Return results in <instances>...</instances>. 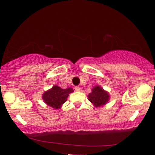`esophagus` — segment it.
I'll use <instances>...</instances> for the list:
<instances>
[{
	"label": "esophagus",
	"mask_w": 155,
	"mask_h": 155,
	"mask_svg": "<svg viewBox=\"0 0 155 155\" xmlns=\"http://www.w3.org/2000/svg\"><path fill=\"white\" fill-rule=\"evenodd\" d=\"M75 90L76 91V92H80V87H78V86L75 87Z\"/></svg>",
	"instance_id": "1"
}]
</instances>
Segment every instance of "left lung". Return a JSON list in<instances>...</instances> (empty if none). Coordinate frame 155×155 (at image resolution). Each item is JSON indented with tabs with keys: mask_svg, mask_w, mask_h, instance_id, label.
<instances>
[{
	"mask_svg": "<svg viewBox=\"0 0 155 155\" xmlns=\"http://www.w3.org/2000/svg\"><path fill=\"white\" fill-rule=\"evenodd\" d=\"M88 99L95 107H102L108 103L110 95L107 91L104 90L101 86L97 85L92 90V92L88 94Z\"/></svg>",
	"mask_w": 155,
	"mask_h": 155,
	"instance_id": "obj_1",
	"label": "left lung"
}]
</instances>
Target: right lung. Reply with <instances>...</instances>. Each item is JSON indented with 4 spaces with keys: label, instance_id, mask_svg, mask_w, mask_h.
Returning <instances> with one entry per match:
<instances>
[{
    "label": "right lung",
    "instance_id": "right-lung-1",
    "mask_svg": "<svg viewBox=\"0 0 155 155\" xmlns=\"http://www.w3.org/2000/svg\"><path fill=\"white\" fill-rule=\"evenodd\" d=\"M73 88L62 89L58 85H54L42 94V99L48 107L55 109H61L62 105L67 101L71 93L73 92Z\"/></svg>",
    "mask_w": 155,
    "mask_h": 155
}]
</instances>
